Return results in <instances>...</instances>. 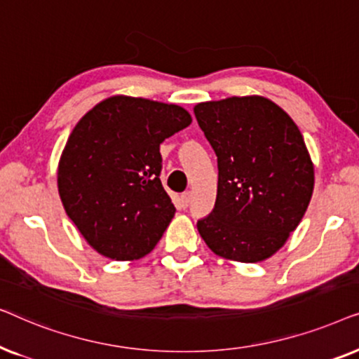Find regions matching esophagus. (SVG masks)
<instances>
[{
  "label": "esophagus",
  "instance_id": "obj_1",
  "mask_svg": "<svg viewBox=\"0 0 359 359\" xmlns=\"http://www.w3.org/2000/svg\"><path fill=\"white\" fill-rule=\"evenodd\" d=\"M189 203H191V193L189 191H186V193L181 194V205L186 209L189 205Z\"/></svg>",
  "mask_w": 359,
  "mask_h": 359
}]
</instances>
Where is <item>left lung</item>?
<instances>
[{
    "label": "left lung",
    "mask_w": 359,
    "mask_h": 359,
    "mask_svg": "<svg viewBox=\"0 0 359 359\" xmlns=\"http://www.w3.org/2000/svg\"><path fill=\"white\" fill-rule=\"evenodd\" d=\"M194 116L217 156L215 205L198 230L219 257L263 262L306 214L313 165L294 121L263 96L199 102Z\"/></svg>",
    "instance_id": "obj_1"
}]
</instances>
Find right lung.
<instances>
[{
	"mask_svg": "<svg viewBox=\"0 0 359 359\" xmlns=\"http://www.w3.org/2000/svg\"><path fill=\"white\" fill-rule=\"evenodd\" d=\"M189 124V112L176 104L112 96L72 130L58 161V194L97 253L132 262L158 243L176 212L160 181V144Z\"/></svg>",
	"mask_w": 359,
	"mask_h": 359,
	"instance_id": "obj_1",
	"label": "right lung"
}]
</instances>
